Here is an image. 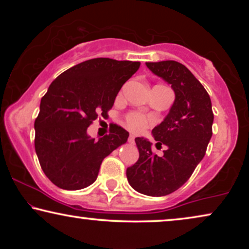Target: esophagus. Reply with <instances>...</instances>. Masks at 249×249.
<instances>
[{
  "mask_svg": "<svg viewBox=\"0 0 249 249\" xmlns=\"http://www.w3.org/2000/svg\"><path fill=\"white\" fill-rule=\"evenodd\" d=\"M128 142H130V144H134V142H135V136L134 135H129Z\"/></svg>",
  "mask_w": 249,
  "mask_h": 249,
  "instance_id": "esophagus-1",
  "label": "esophagus"
}]
</instances>
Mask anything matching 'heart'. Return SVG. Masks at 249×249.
Returning <instances> with one entry per match:
<instances>
[{
  "label": "heart",
  "instance_id": "b5f03b06",
  "mask_svg": "<svg viewBox=\"0 0 249 249\" xmlns=\"http://www.w3.org/2000/svg\"><path fill=\"white\" fill-rule=\"evenodd\" d=\"M125 124H127V127L130 130L135 132H142L148 125V120L138 112H129L125 115Z\"/></svg>",
  "mask_w": 249,
  "mask_h": 249
}]
</instances>
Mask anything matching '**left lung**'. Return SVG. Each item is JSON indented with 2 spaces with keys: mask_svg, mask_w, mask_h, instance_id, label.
I'll use <instances>...</instances> for the list:
<instances>
[{
  "mask_svg": "<svg viewBox=\"0 0 249 249\" xmlns=\"http://www.w3.org/2000/svg\"><path fill=\"white\" fill-rule=\"evenodd\" d=\"M146 66L171 85L176 100L164 120L152 130L156 147L165 145L163 155H156L151 142L137 137L139 159L127 169V179L138 193L160 197L179 189L203 160L213 134L214 114L209 93L183 64L168 60Z\"/></svg>",
  "mask_w": 249,
  "mask_h": 249,
  "instance_id": "left-lung-1",
  "label": "left lung"
}]
</instances>
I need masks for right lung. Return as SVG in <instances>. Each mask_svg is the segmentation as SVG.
<instances>
[{"mask_svg":"<svg viewBox=\"0 0 249 249\" xmlns=\"http://www.w3.org/2000/svg\"><path fill=\"white\" fill-rule=\"evenodd\" d=\"M141 62L108 57L87 60L68 69L50 85L35 120V151L45 176L59 188H86L97 178L102 161L127 142L129 132L111 124L96 141L87 135L95 119L114 104L122 85Z\"/></svg>","mask_w":249,"mask_h":249,"instance_id":"right-lung-1","label":"right lung"}]
</instances>
